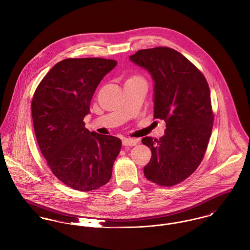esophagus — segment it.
Segmentation results:
<instances>
[{"label": "esophagus", "mask_w": 250, "mask_h": 250, "mask_svg": "<svg viewBox=\"0 0 250 250\" xmlns=\"http://www.w3.org/2000/svg\"><path fill=\"white\" fill-rule=\"evenodd\" d=\"M138 142V139L133 138H124L123 139V145L124 146H135Z\"/></svg>", "instance_id": "esophagus-1"}]
</instances>
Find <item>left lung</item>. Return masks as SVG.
I'll use <instances>...</instances> for the list:
<instances>
[{"mask_svg": "<svg viewBox=\"0 0 250 250\" xmlns=\"http://www.w3.org/2000/svg\"><path fill=\"white\" fill-rule=\"evenodd\" d=\"M129 59L150 73L154 118L167 124L159 140L142 139L152 152L144 175L160 186L176 185L198 168L208 148L213 125L208 83L192 62L169 47L141 49Z\"/></svg>", "mask_w": 250, "mask_h": 250, "instance_id": "obj_1", "label": "left lung"}]
</instances>
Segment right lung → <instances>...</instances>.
<instances>
[{"instance_id": "1", "label": "right lung", "mask_w": 250, "mask_h": 250, "mask_svg": "<svg viewBox=\"0 0 250 250\" xmlns=\"http://www.w3.org/2000/svg\"><path fill=\"white\" fill-rule=\"evenodd\" d=\"M116 65V60L97 57L64 59L43 77L33 96L41 152L52 173L77 191L108 183L122 148L121 139L90 132L83 123L97 85Z\"/></svg>"}]
</instances>
